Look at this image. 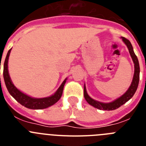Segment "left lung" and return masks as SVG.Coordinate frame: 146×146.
I'll return each instance as SVG.
<instances>
[{"mask_svg": "<svg viewBox=\"0 0 146 146\" xmlns=\"http://www.w3.org/2000/svg\"><path fill=\"white\" fill-rule=\"evenodd\" d=\"M121 38H122L123 42L126 44V45L128 47L129 52L130 55H131L132 60H133L134 64H135V73H134L133 80H132L131 86H129L128 90L126 91V92L123 95H122L121 97L115 99V101L110 103L100 102L96 101V100L93 99L92 98H91L88 96V94H87V91H86V86H84V97L86 100L89 104H91L93 107L97 108L99 110H115L117 108H120L121 105H123L126 102H128L134 96V94H135V93L137 91V88L138 87L139 80H140V65H139L138 59H137L136 55L134 52L133 47H132L131 42L127 38H124V37H121Z\"/></svg>", "mask_w": 146, "mask_h": 146, "instance_id": "8db88e82", "label": "left lung"}]
</instances>
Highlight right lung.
Wrapping results in <instances>:
<instances>
[{
  "mask_svg": "<svg viewBox=\"0 0 146 146\" xmlns=\"http://www.w3.org/2000/svg\"><path fill=\"white\" fill-rule=\"evenodd\" d=\"M10 49L6 55V59H5L4 64H3V79L5 81V84H6V88H7L8 91L9 92L13 97L16 99L18 102L21 104L22 105L25 106V108H29V109L33 110H40V109H44L48 107L52 106L54 104L57 102L59 99H60L63 94V90H64V85L66 81V78L64 80V81L62 82V84L58 89L57 91L52 95V96H49V97L45 98H33L31 96H28L24 93L21 92L19 91L12 83L10 78V76L9 74V71H8V60H9V57L10 52H11Z\"/></svg>",
  "mask_w": 146,
  "mask_h": 146,
  "instance_id": "add662e5",
  "label": "right lung"
}]
</instances>
